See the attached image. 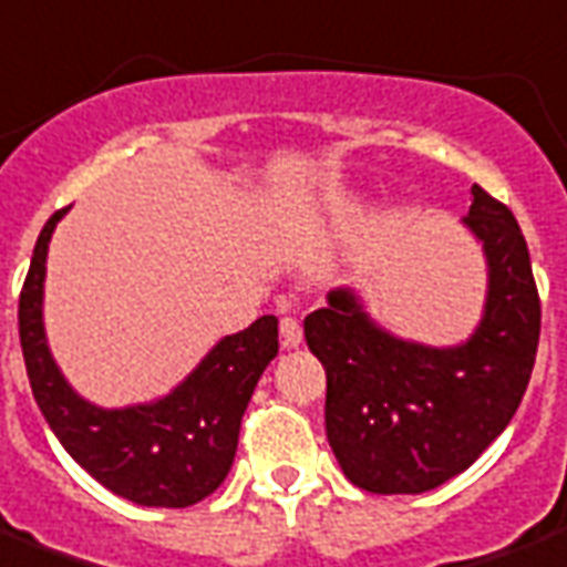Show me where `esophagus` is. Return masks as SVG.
Instances as JSON below:
<instances>
[{"mask_svg":"<svg viewBox=\"0 0 567 567\" xmlns=\"http://www.w3.org/2000/svg\"><path fill=\"white\" fill-rule=\"evenodd\" d=\"M279 336H282L285 348H297L302 341V327L297 318H282L279 321Z\"/></svg>","mask_w":567,"mask_h":567,"instance_id":"esophagus-1","label":"esophagus"}]
</instances>
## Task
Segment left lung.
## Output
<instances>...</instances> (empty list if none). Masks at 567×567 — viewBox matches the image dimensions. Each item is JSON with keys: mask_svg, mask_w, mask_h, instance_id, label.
Wrapping results in <instances>:
<instances>
[{"mask_svg": "<svg viewBox=\"0 0 567 567\" xmlns=\"http://www.w3.org/2000/svg\"><path fill=\"white\" fill-rule=\"evenodd\" d=\"M464 226L485 249L487 300L452 348L392 336L351 288L302 321L327 371V440L353 485L371 494L434 491L494 443L520 408L538 351L542 300L524 231L473 184Z\"/></svg>", "mask_w": 567, "mask_h": 567, "instance_id": "left-lung-1", "label": "left lung"}]
</instances>
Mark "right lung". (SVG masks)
I'll use <instances>...</instances> for the list:
<instances>
[{"label":"right lung","instance_id":"right-lung-1","mask_svg":"<svg viewBox=\"0 0 567 567\" xmlns=\"http://www.w3.org/2000/svg\"><path fill=\"white\" fill-rule=\"evenodd\" d=\"M55 210L34 244L20 291V344L32 395L64 452L106 491L148 508H187L226 482L255 383L279 353V321L226 336L163 399L106 410L73 392L43 332V276Z\"/></svg>","mask_w":567,"mask_h":567}]
</instances>
